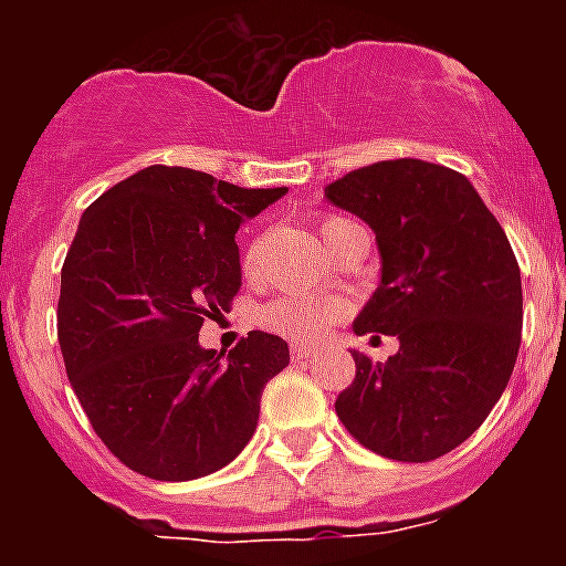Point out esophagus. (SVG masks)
Returning a JSON list of instances; mask_svg holds the SVG:
<instances>
[{"instance_id": "1", "label": "esophagus", "mask_w": 566, "mask_h": 566, "mask_svg": "<svg viewBox=\"0 0 566 566\" xmlns=\"http://www.w3.org/2000/svg\"><path fill=\"white\" fill-rule=\"evenodd\" d=\"M314 352L312 348H306V345H292V363H306V359H312Z\"/></svg>"}]
</instances>
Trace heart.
I'll use <instances>...</instances> for the list:
<instances>
[{
    "mask_svg": "<svg viewBox=\"0 0 566 566\" xmlns=\"http://www.w3.org/2000/svg\"><path fill=\"white\" fill-rule=\"evenodd\" d=\"M343 223L352 221H345V218H323L319 232L326 238V234H332ZM254 260H258V243H252L249 252L243 254V269L247 272H252ZM343 314L345 303L339 297H332V294H283V297L272 300L269 306H263L260 323L269 332L294 339V343H317L328 332L334 319H339Z\"/></svg>",
    "mask_w": 566,
    "mask_h": 566,
    "instance_id": "heart-1",
    "label": "heart"
}]
</instances>
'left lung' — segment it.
<instances>
[{"label":"left lung","instance_id":"obj_1","mask_svg":"<svg viewBox=\"0 0 566 566\" xmlns=\"http://www.w3.org/2000/svg\"><path fill=\"white\" fill-rule=\"evenodd\" d=\"M326 201L371 227L379 286L354 334H391L399 352H354L334 402L368 451L397 462L451 453L507 388L522 343V274L499 221L462 172L399 158L354 169Z\"/></svg>","mask_w":566,"mask_h":566}]
</instances>
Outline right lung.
<instances>
[{"instance_id":"1","label":"right lung","mask_w":566,"mask_h":566,"mask_svg":"<svg viewBox=\"0 0 566 566\" xmlns=\"http://www.w3.org/2000/svg\"><path fill=\"white\" fill-rule=\"evenodd\" d=\"M286 192L158 164L82 214L62 269L59 345L93 431L135 473L209 476L252 439L260 394L289 365L286 339L249 332L221 359L198 332L240 292V223Z\"/></svg>"}]
</instances>
